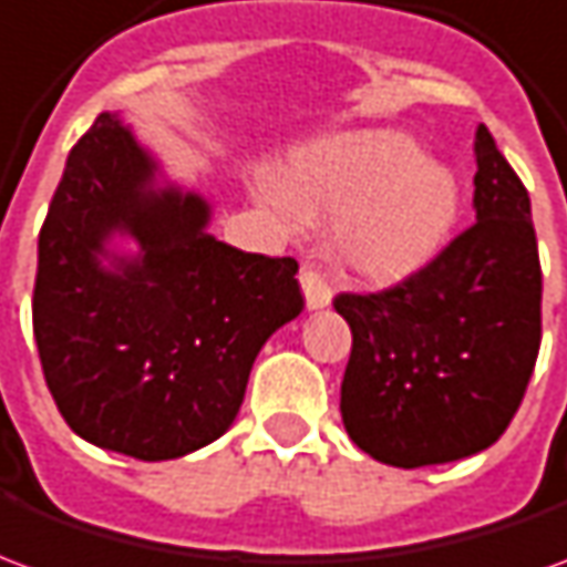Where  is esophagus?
I'll list each match as a JSON object with an SVG mask.
<instances>
[{
	"label": "esophagus",
	"mask_w": 567,
	"mask_h": 567,
	"mask_svg": "<svg viewBox=\"0 0 567 567\" xmlns=\"http://www.w3.org/2000/svg\"><path fill=\"white\" fill-rule=\"evenodd\" d=\"M300 288H303V297H307V309H324L331 303V288L321 279L319 270H312L309 264L300 267Z\"/></svg>",
	"instance_id": "34e87169"
}]
</instances>
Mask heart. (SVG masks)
Here are the masks:
<instances>
[{
    "label": "heart",
    "mask_w": 567,
    "mask_h": 567,
    "mask_svg": "<svg viewBox=\"0 0 567 567\" xmlns=\"http://www.w3.org/2000/svg\"><path fill=\"white\" fill-rule=\"evenodd\" d=\"M270 190L300 221L333 218L340 267L377 288L425 270L462 218L455 173L394 130L297 151L270 175Z\"/></svg>",
    "instance_id": "b5f03b06"
}]
</instances>
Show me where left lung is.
<instances>
[{
    "label": "left lung",
    "mask_w": 567,
    "mask_h": 567,
    "mask_svg": "<svg viewBox=\"0 0 567 567\" xmlns=\"http://www.w3.org/2000/svg\"><path fill=\"white\" fill-rule=\"evenodd\" d=\"M476 224L382 295H340L352 331L346 434L392 467L488 450L523 404L540 349V258L528 190L483 124Z\"/></svg>",
    "instance_id": "1"
}]
</instances>
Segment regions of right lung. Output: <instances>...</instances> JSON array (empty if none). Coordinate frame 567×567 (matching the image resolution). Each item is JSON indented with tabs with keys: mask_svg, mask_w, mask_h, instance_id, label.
Segmentation results:
<instances>
[{
	"mask_svg": "<svg viewBox=\"0 0 567 567\" xmlns=\"http://www.w3.org/2000/svg\"><path fill=\"white\" fill-rule=\"evenodd\" d=\"M212 203L173 185L117 112L69 151L39 234L32 333L66 425L166 462L234 425L260 346L300 316L297 260L209 234Z\"/></svg>",
	"mask_w": 567,
	"mask_h": 567,
	"instance_id": "add662e5",
	"label": "right lung"
}]
</instances>
